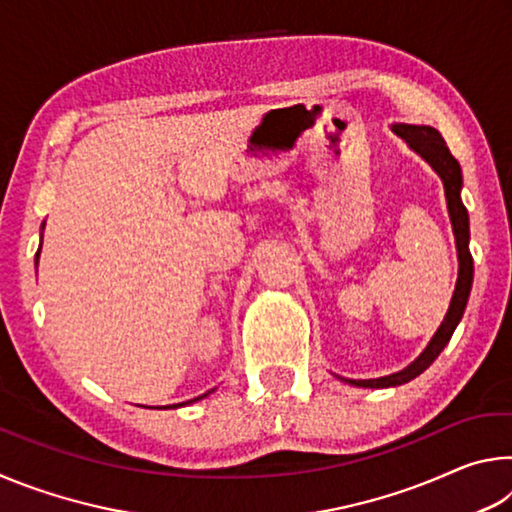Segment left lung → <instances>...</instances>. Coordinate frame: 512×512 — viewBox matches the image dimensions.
<instances>
[{
	"label": "left lung",
	"instance_id": "left-lung-1",
	"mask_svg": "<svg viewBox=\"0 0 512 512\" xmlns=\"http://www.w3.org/2000/svg\"><path fill=\"white\" fill-rule=\"evenodd\" d=\"M395 133L402 135L404 140L411 144V149L418 151L422 158L438 171V176L443 178L447 210H449V219H452V225H454V237H456V248H458V280L452 296V305H449L443 325H440L438 332L433 334L427 350H424L409 368H404L402 372H395V375L379 377V379H350V384L363 386V388L400 386L427 370L431 363L436 361L438 354L445 350V345L449 343V339H452L456 325L461 323L467 298H470L472 277H474V262H472L470 248H467V241H470V219H467V210L461 201V185H463L461 164H458L452 151L447 149L443 135H440L436 128L402 124V126H395Z\"/></svg>",
	"mask_w": 512,
	"mask_h": 512
}]
</instances>
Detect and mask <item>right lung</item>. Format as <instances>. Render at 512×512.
Listing matches in <instances>:
<instances>
[{
    "label": "right lung",
    "mask_w": 512,
    "mask_h": 512,
    "mask_svg": "<svg viewBox=\"0 0 512 512\" xmlns=\"http://www.w3.org/2000/svg\"><path fill=\"white\" fill-rule=\"evenodd\" d=\"M38 255H40V250L36 253V262H38ZM201 397H205V395H201ZM201 397H196V400H201ZM189 402H194V400H189ZM187 404V402H185ZM176 406H183V404H173V409H176Z\"/></svg>",
    "instance_id": "right-lung-1"
}]
</instances>
